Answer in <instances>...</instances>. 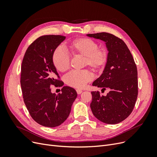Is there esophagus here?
Returning <instances> with one entry per match:
<instances>
[{"label": "esophagus", "mask_w": 157, "mask_h": 157, "mask_svg": "<svg viewBox=\"0 0 157 157\" xmlns=\"http://www.w3.org/2000/svg\"><path fill=\"white\" fill-rule=\"evenodd\" d=\"M77 92L78 94H80L82 92V90H80V89H77Z\"/></svg>", "instance_id": "34e87169"}]
</instances>
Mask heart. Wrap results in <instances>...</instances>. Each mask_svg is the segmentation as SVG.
<instances>
[{"label":"heart","mask_w":157,"mask_h":157,"mask_svg":"<svg viewBox=\"0 0 157 157\" xmlns=\"http://www.w3.org/2000/svg\"><path fill=\"white\" fill-rule=\"evenodd\" d=\"M68 46L75 56L84 57V65H88L92 70L99 71L105 67L108 53L105 48H98L97 42L88 38H80L70 42ZM69 56L65 50L58 47L52 54V63L57 71L63 73L69 67ZM92 80V75L88 70L71 71L65 75L64 80L68 86L81 88Z\"/></svg>","instance_id":"1"}]
</instances>
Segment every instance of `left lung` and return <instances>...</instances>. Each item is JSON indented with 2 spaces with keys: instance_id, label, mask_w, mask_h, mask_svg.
Masks as SVG:
<instances>
[{
  "instance_id": "1",
  "label": "left lung",
  "mask_w": 157,
  "mask_h": 157,
  "mask_svg": "<svg viewBox=\"0 0 157 157\" xmlns=\"http://www.w3.org/2000/svg\"><path fill=\"white\" fill-rule=\"evenodd\" d=\"M86 36L105 42L108 51L105 68L92 85L110 91L105 96L99 92H92L91 110L99 121L109 124H118L130 115L137 98V71L134 59L125 42L115 35L99 33Z\"/></svg>"
}]
</instances>
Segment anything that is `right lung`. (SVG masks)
Returning <instances> with one entry per match:
<instances>
[{"instance_id":"right-lung-1","label":"right lung","mask_w":157,"mask_h":157,"mask_svg":"<svg viewBox=\"0 0 157 157\" xmlns=\"http://www.w3.org/2000/svg\"><path fill=\"white\" fill-rule=\"evenodd\" d=\"M65 36L44 35L28 47L21 68L23 98L30 115L39 124L53 128L68 118L75 99L76 90L63 86L61 94L52 93L50 86L63 82L52 63V54Z\"/></svg>"}]
</instances>
